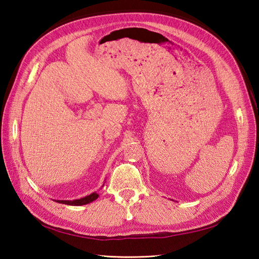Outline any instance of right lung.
Listing matches in <instances>:
<instances>
[{
	"instance_id": "add662e5",
	"label": "right lung",
	"mask_w": 259,
	"mask_h": 259,
	"mask_svg": "<svg viewBox=\"0 0 259 259\" xmlns=\"http://www.w3.org/2000/svg\"><path fill=\"white\" fill-rule=\"evenodd\" d=\"M98 195L97 193H93L88 195V196L80 198V199H75V200H58V202H61V204H65V205H71V206H81V205H86L89 204V202H92L94 200H96L98 198Z\"/></svg>"
}]
</instances>
